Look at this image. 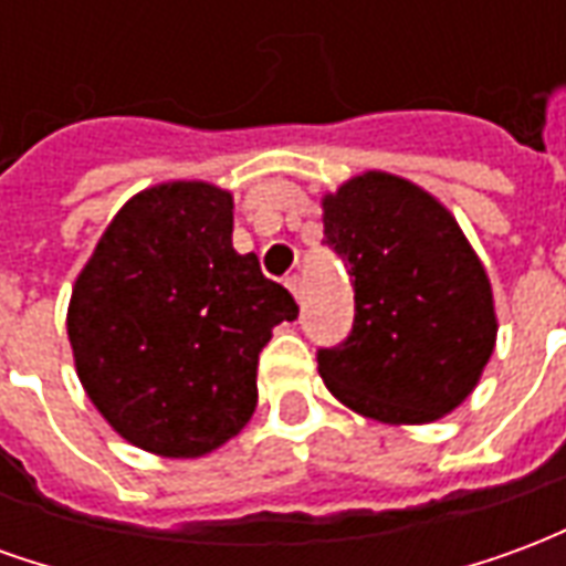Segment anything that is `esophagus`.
I'll return each mask as SVG.
<instances>
[{
	"mask_svg": "<svg viewBox=\"0 0 566 566\" xmlns=\"http://www.w3.org/2000/svg\"><path fill=\"white\" fill-rule=\"evenodd\" d=\"M287 287H291V294L296 296V303L303 306V279H300V275H291V279H287Z\"/></svg>",
	"mask_w": 566,
	"mask_h": 566,
	"instance_id": "obj_1",
	"label": "esophagus"
}]
</instances>
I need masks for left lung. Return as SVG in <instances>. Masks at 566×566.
Here are the masks:
<instances>
[{
  "instance_id": "left-lung-1",
  "label": "left lung",
  "mask_w": 566,
  "mask_h": 566,
  "mask_svg": "<svg viewBox=\"0 0 566 566\" xmlns=\"http://www.w3.org/2000/svg\"><path fill=\"white\" fill-rule=\"evenodd\" d=\"M324 245L355 287L352 333L318 348L324 385L388 424L449 416L497 336L485 266L458 221L412 181L367 172L324 197Z\"/></svg>"
}]
</instances>
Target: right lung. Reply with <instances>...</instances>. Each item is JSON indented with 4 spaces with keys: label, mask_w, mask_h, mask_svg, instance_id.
<instances>
[{
    "label": "right lung",
    "mask_w": 566,
    "mask_h": 566,
    "mask_svg": "<svg viewBox=\"0 0 566 566\" xmlns=\"http://www.w3.org/2000/svg\"><path fill=\"white\" fill-rule=\"evenodd\" d=\"M296 315L258 254H235L233 197L172 181L142 190L108 223L66 331L84 391L120 437L199 458L245 427L260 352Z\"/></svg>",
    "instance_id": "obj_1"
}]
</instances>
